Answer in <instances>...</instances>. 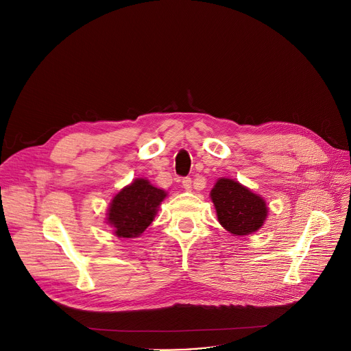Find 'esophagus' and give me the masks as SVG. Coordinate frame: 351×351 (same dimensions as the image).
I'll list each match as a JSON object with an SVG mask.
<instances>
[{
    "instance_id": "1",
    "label": "esophagus",
    "mask_w": 351,
    "mask_h": 351,
    "mask_svg": "<svg viewBox=\"0 0 351 351\" xmlns=\"http://www.w3.org/2000/svg\"><path fill=\"white\" fill-rule=\"evenodd\" d=\"M182 185L186 191H192V179L191 178H185L182 179Z\"/></svg>"
}]
</instances>
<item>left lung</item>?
Returning <instances> with one entry per match:
<instances>
[{
    "instance_id": "left-lung-1",
    "label": "left lung",
    "mask_w": 351,
    "mask_h": 351,
    "mask_svg": "<svg viewBox=\"0 0 351 351\" xmlns=\"http://www.w3.org/2000/svg\"><path fill=\"white\" fill-rule=\"evenodd\" d=\"M219 223L234 236L259 230L267 219L266 200L230 178H220L210 191Z\"/></svg>"
}]
</instances>
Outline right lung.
I'll return each mask as SVG.
<instances>
[{"mask_svg":"<svg viewBox=\"0 0 351 351\" xmlns=\"http://www.w3.org/2000/svg\"><path fill=\"white\" fill-rule=\"evenodd\" d=\"M168 196L145 178H136L123 186L110 200L106 223L119 239L139 237L149 226Z\"/></svg>","mask_w":351,"mask_h":351,"instance_id":"right-lung-1","label":"right lung"}]
</instances>
